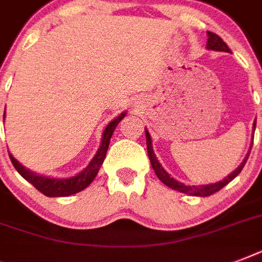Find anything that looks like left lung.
I'll return each instance as SVG.
<instances>
[{
    "label": "left lung",
    "mask_w": 262,
    "mask_h": 262,
    "mask_svg": "<svg viewBox=\"0 0 262 262\" xmlns=\"http://www.w3.org/2000/svg\"><path fill=\"white\" fill-rule=\"evenodd\" d=\"M208 42H207V49L208 50H215V51H224V53H231V50L228 49V46L223 42V39L220 38L219 35L213 34V32H209L208 31ZM254 130H256V121L253 123V135H254ZM145 137H147V149H148V156H149V160H151L152 168L155 170V174L158 175V178L162 181V182L166 185V186L171 187L174 190H178L181 193H185V194H190V195H199V197H207V195H211L216 191H219L222 187H224L227 183H230L232 179L235 178L236 175L239 174L244 168L246 160H248L249 155H250V149H252L253 141L250 144V148H249L248 154L245 156V159L242 160V163L238 166V167L231 172V174L226 177L223 181H219L216 183H209V185H199V186H189V185H185L182 182H178L177 179H174L171 175L168 174L163 167L162 164L159 163V160L156 158L155 152H154V147H152V139L149 132L145 127Z\"/></svg>",
    "instance_id": "obj_1"
}]
</instances>
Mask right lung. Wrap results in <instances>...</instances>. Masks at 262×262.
<instances>
[{
	"label": "right lung",
	"instance_id": "obj_1",
	"mask_svg": "<svg viewBox=\"0 0 262 262\" xmlns=\"http://www.w3.org/2000/svg\"><path fill=\"white\" fill-rule=\"evenodd\" d=\"M123 117H126V111L121 113L117 118L113 119L107 125L106 129L102 133V141H100L98 152L95 154V156L92 158L87 167L81 170L79 174H76L75 177H71V178H53V177H47V175H40L38 172L31 171L30 168L24 167L21 163H18L12 154H9L10 160H12V163H13L14 168L18 171V174L21 175L24 179H27L30 183H32L39 191H42L43 194L47 195V197H67V195L76 194V193L84 190L88 185H91L95 177L98 175L99 168H100V166L104 162V158H106V152L108 149L111 136L114 133L117 125L123 119ZM4 118H5V115H4Z\"/></svg>",
	"mask_w": 262,
	"mask_h": 262
}]
</instances>
